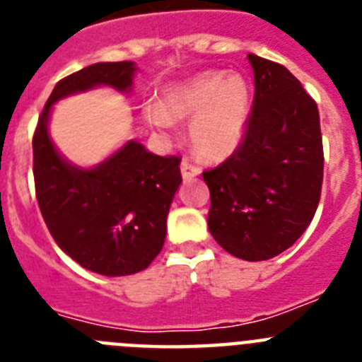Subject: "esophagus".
<instances>
[{
	"mask_svg": "<svg viewBox=\"0 0 362 362\" xmlns=\"http://www.w3.org/2000/svg\"><path fill=\"white\" fill-rule=\"evenodd\" d=\"M181 175H183L185 181H188V179L199 175V168H197L196 165H192L188 159H183V161H181Z\"/></svg>",
	"mask_w": 362,
	"mask_h": 362,
	"instance_id": "esophagus-1",
	"label": "esophagus"
}]
</instances>
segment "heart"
I'll use <instances>...</instances> for the list:
<instances>
[{
  "instance_id": "1",
  "label": "heart",
  "mask_w": 362,
  "mask_h": 362,
  "mask_svg": "<svg viewBox=\"0 0 362 362\" xmlns=\"http://www.w3.org/2000/svg\"><path fill=\"white\" fill-rule=\"evenodd\" d=\"M143 117L150 129L172 134L175 119L190 121V145L206 161H223L243 145L250 121V88L239 76L203 72L148 101Z\"/></svg>"
}]
</instances>
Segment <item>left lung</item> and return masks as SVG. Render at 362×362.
I'll use <instances>...</instances> for the list:
<instances>
[{
	"label": "left lung",
	"instance_id": "left-lung-1",
	"mask_svg": "<svg viewBox=\"0 0 362 362\" xmlns=\"http://www.w3.org/2000/svg\"><path fill=\"white\" fill-rule=\"evenodd\" d=\"M248 59L255 94L245 141L203 177L214 239L235 257L267 261L290 248L312 223L325 156L317 105L299 79L255 54Z\"/></svg>",
	"mask_w": 362,
	"mask_h": 362
}]
</instances>
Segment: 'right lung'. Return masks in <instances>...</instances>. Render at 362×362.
Listing matches in <instances>:
<instances>
[{
  "mask_svg": "<svg viewBox=\"0 0 362 362\" xmlns=\"http://www.w3.org/2000/svg\"><path fill=\"white\" fill-rule=\"evenodd\" d=\"M134 62L94 63L54 86L32 139L41 216L54 241L86 270L107 277L145 270L161 252L166 217L181 185L179 158H161L136 139L85 168L56 148L49 132L54 105L69 95L110 86L130 94Z\"/></svg>",
  "mask_w": 362,
  "mask_h": 362,
  "instance_id": "obj_1",
  "label": "right lung"
}]
</instances>
